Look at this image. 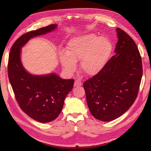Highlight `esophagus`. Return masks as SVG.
Returning <instances> with one entry per match:
<instances>
[{"label":"esophagus","instance_id":"esophagus-1","mask_svg":"<svg viewBox=\"0 0 151 151\" xmlns=\"http://www.w3.org/2000/svg\"><path fill=\"white\" fill-rule=\"evenodd\" d=\"M83 85V83L80 80H76L74 82V86L75 87H79Z\"/></svg>","mask_w":151,"mask_h":151}]
</instances>
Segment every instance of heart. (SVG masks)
<instances>
[{"mask_svg":"<svg viewBox=\"0 0 151 151\" xmlns=\"http://www.w3.org/2000/svg\"><path fill=\"white\" fill-rule=\"evenodd\" d=\"M112 44L107 38L88 34L72 39L67 43L66 53L61 56L64 70L72 73L76 69V62L80 61V70L87 76H96L110 57Z\"/></svg>","mask_w":151,"mask_h":151,"instance_id":"1","label":"heart"}]
</instances>
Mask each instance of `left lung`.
<instances>
[{
  "label": "left lung",
  "mask_w": 151,
  "mask_h": 151,
  "mask_svg": "<svg viewBox=\"0 0 151 151\" xmlns=\"http://www.w3.org/2000/svg\"><path fill=\"white\" fill-rule=\"evenodd\" d=\"M116 54L83 84L91 113L103 122L116 119L130 108L142 76V58L134 41L122 29L116 28Z\"/></svg>",
  "instance_id": "obj_1"
}]
</instances>
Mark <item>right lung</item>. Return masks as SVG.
I'll return each mask as SVG.
<instances>
[{"mask_svg":"<svg viewBox=\"0 0 151 151\" xmlns=\"http://www.w3.org/2000/svg\"><path fill=\"white\" fill-rule=\"evenodd\" d=\"M57 26L51 24L22 35L12 45L9 55L8 77L16 101L30 118L42 123L53 121L60 115L74 80L63 79L55 74H29L21 63V50L31 38L46 34Z\"/></svg>","mask_w":151,"mask_h":151,"instance_id":"right-lung-1","label":"right lung"}]
</instances>
